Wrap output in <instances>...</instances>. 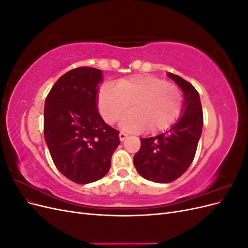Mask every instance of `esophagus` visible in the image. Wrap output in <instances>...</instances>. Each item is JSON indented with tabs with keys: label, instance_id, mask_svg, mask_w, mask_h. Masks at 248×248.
<instances>
[{
	"label": "esophagus",
	"instance_id": "obj_1",
	"mask_svg": "<svg viewBox=\"0 0 248 248\" xmlns=\"http://www.w3.org/2000/svg\"><path fill=\"white\" fill-rule=\"evenodd\" d=\"M119 138H120V140L123 141V140L127 138V134L124 133V132H120V133H119Z\"/></svg>",
	"mask_w": 248,
	"mask_h": 248
}]
</instances>
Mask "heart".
<instances>
[{"label":"heart","instance_id":"heart-1","mask_svg":"<svg viewBox=\"0 0 248 248\" xmlns=\"http://www.w3.org/2000/svg\"><path fill=\"white\" fill-rule=\"evenodd\" d=\"M98 108L108 124L120 120L121 128L141 132L160 131L174 123L181 111L179 90L166 80L150 74H134L119 79L116 85H104L98 94Z\"/></svg>","mask_w":248,"mask_h":248}]
</instances>
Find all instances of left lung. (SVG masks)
Here are the masks:
<instances>
[{
  "instance_id": "obj_1",
  "label": "left lung",
  "mask_w": 248,
  "mask_h": 248,
  "mask_svg": "<svg viewBox=\"0 0 248 248\" xmlns=\"http://www.w3.org/2000/svg\"><path fill=\"white\" fill-rule=\"evenodd\" d=\"M168 77L181 88L184 101L178 121L156 137L140 139V149L133 157L139 174L149 181L170 183L190 167L202 129L200 95L191 84L170 72Z\"/></svg>"
}]
</instances>
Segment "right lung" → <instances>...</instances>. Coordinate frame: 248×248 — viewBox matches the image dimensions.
Wrapping results in <instances>:
<instances>
[{
  "label": "right lung",
  "mask_w": 248,
  "mask_h": 248,
  "mask_svg": "<svg viewBox=\"0 0 248 248\" xmlns=\"http://www.w3.org/2000/svg\"><path fill=\"white\" fill-rule=\"evenodd\" d=\"M102 71L91 67L72 69L51 88L44 104V139L55 166L66 178L88 184L106 176L119 131L98 111Z\"/></svg>",
  "instance_id": "right-lung-1"
}]
</instances>
